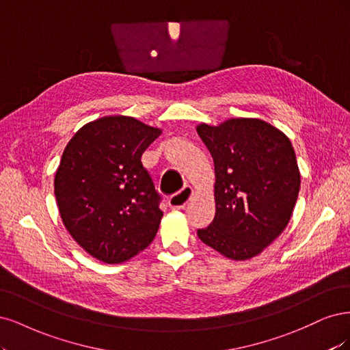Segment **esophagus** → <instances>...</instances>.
Listing matches in <instances>:
<instances>
[{"mask_svg": "<svg viewBox=\"0 0 350 350\" xmlns=\"http://www.w3.org/2000/svg\"><path fill=\"white\" fill-rule=\"evenodd\" d=\"M191 195H193V189L190 186H186L180 190L178 193L170 196V199H168V205H170L172 209H183L189 204Z\"/></svg>", "mask_w": 350, "mask_h": 350, "instance_id": "34e87169", "label": "esophagus"}]
</instances>
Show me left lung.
Instances as JSON below:
<instances>
[{"label": "left lung", "instance_id": "8db88e82", "mask_svg": "<svg viewBox=\"0 0 350 350\" xmlns=\"http://www.w3.org/2000/svg\"><path fill=\"white\" fill-rule=\"evenodd\" d=\"M198 133L215 164L217 213L198 237L232 260L262 253L288 225L301 176L284 132L260 119L202 123Z\"/></svg>", "mask_w": 350, "mask_h": 350}]
</instances>
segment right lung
<instances>
[{
  "label": "right lung",
  "instance_id": "add662e5",
  "mask_svg": "<svg viewBox=\"0 0 350 350\" xmlns=\"http://www.w3.org/2000/svg\"><path fill=\"white\" fill-rule=\"evenodd\" d=\"M160 129L128 116L90 122L66 145L55 176L65 228L93 257L122 263L159 231L161 195L142 165Z\"/></svg>",
  "mask_w": 350,
  "mask_h": 350
}]
</instances>
